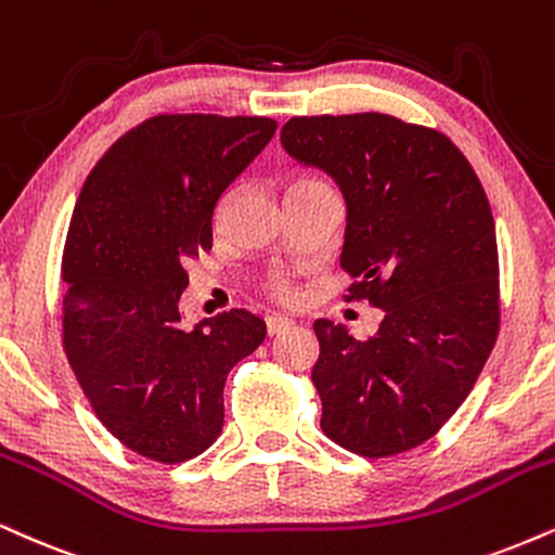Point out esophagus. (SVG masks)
Here are the masks:
<instances>
[{
    "instance_id": "esophagus-1",
    "label": "esophagus",
    "mask_w": 555,
    "mask_h": 555,
    "mask_svg": "<svg viewBox=\"0 0 555 555\" xmlns=\"http://www.w3.org/2000/svg\"><path fill=\"white\" fill-rule=\"evenodd\" d=\"M292 325H295V320H289L284 315H269V318H266V331H269V336H279V333L289 331Z\"/></svg>"
}]
</instances>
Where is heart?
I'll return each mask as SVG.
<instances>
[{
	"label": "heart",
	"instance_id": "b5f03b06",
	"mask_svg": "<svg viewBox=\"0 0 555 555\" xmlns=\"http://www.w3.org/2000/svg\"><path fill=\"white\" fill-rule=\"evenodd\" d=\"M297 185H320V183H315V180H299ZM295 185V189H297ZM266 292H269V295H273V297H279V299H292L295 297V286H292V282L289 279L284 276V273H271L269 279H266Z\"/></svg>",
	"mask_w": 555,
	"mask_h": 555
}]
</instances>
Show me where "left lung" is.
I'll list each match as a JSON object with an SVG mask.
<instances>
[{
    "label": "left lung",
    "instance_id": "left-lung-1",
    "mask_svg": "<svg viewBox=\"0 0 555 555\" xmlns=\"http://www.w3.org/2000/svg\"><path fill=\"white\" fill-rule=\"evenodd\" d=\"M282 146L341 189V266L353 276L346 299L385 312L366 341L341 323L312 325L320 426L357 455H398L442 429L496 344L489 198L444 133L385 113L289 118Z\"/></svg>",
    "mask_w": 555,
    "mask_h": 555
}]
</instances>
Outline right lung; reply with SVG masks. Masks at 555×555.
I'll use <instances>...</instances> for the list:
<instances>
[{"label":"right lung","instance_id":"add662e5","mask_svg":"<svg viewBox=\"0 0 555 555\" xmlns=\"http://www.w3.org/2000/svg\"><path fill=\"white\" fill-rule=\"evenodd\" d=\"M263 116L163 113L98 159L66 232L64 351L95 416L157 463L217 442L230 370L263 344L266 323L230 310L185 328V263L211 250L222 193L271 142Z\"/></svg>","mask_w":555,"mask_h":555}]
</instances>
